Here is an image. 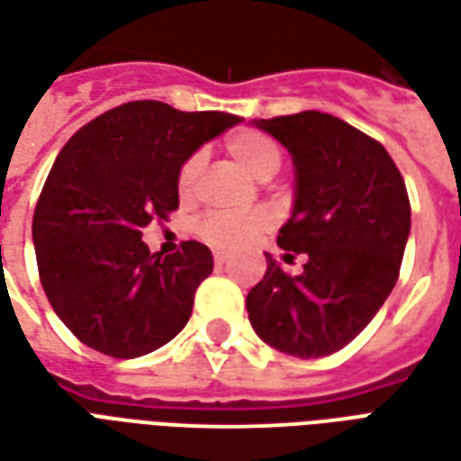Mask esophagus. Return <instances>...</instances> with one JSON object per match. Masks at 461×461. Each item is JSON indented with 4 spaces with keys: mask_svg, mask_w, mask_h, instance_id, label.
Wrapping results in <instances>:
<instances>
[{
    "mask_svg": "<svg viewBox=\"0 0 461 461\" xmlns=\"http://www.w3.org/2000/svg\"><path fill=\"white\" fill-rule=\"evenodd\" d=\"M230 261V254H224V251H214V264L217 267H224Z\"/></svg>",
    "mask_w": 461,
    "mask_h": 461,
    "instance_id": "1",
    "label": "esophagus"
}]
</instances>
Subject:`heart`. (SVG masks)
Instances as JSON below:
<instances>
[{"mask_svg":"<svg viewBox=\"0 0 461 461\" xmlns=\"http://www.w3.org/2000/svg\"><path fill=\"white\" fill-rule=\"evenodd\" d=\"M227 152L249 172L251 177L267 182L271 180L284 165V150L271 135L259 131H240L227 140ZM202 170V155L192 152L185 158L177 170V194L190 200L197 190ZM271 227L269 214L264 212H247V214H224V212H207L197 221V237L220 251H240L267 234Z\"/></svg>","mask_w":461,"mask_h":461,"instance_id":"1","label":"heart"}]
</instances>
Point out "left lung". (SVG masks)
Instances as JSON below:
<instances>
[{"instance_id": "obj_1", "label": "left lung", "mask_w": 461, "mask_h": 461, "mask_svg": "<svg viewBox=\"0 0 461 461\" xmlns=\"http://www.w3.org/2000/svg\"><path fill=\"white\" fill-rule=\"evenodd\" d=\"M291 152L296 202L276 244L306 254L301 274L267 257L247 311L281 353H336L373 321L400 276L410 234L405 180L387 150L336 115L303 111L254 121Z\"/></svg>"}]
</instances>
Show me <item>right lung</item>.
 Here are the masks:
<instances>
[{"label":"right lung","mask_w":461,"mask_h":461,"mask_svg":"<svg viewBox=\"0 0 461 461\" xmlns=\"http://www.w3.org/2000/svg\"><path fill=\"white\" fill-rule=\"evenodd\" d=\"M240 115L185 113L160 101L105 111L66 142L32 221L46 299L76 339L111 357H138L190 321L194 291L212 274L200 241L150 254L142 227L180 207L177 170Z\"/></svg>","instance_id":"right-lung-1"}]
</instances>
